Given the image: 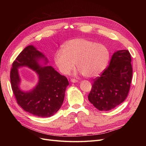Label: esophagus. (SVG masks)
I'll return each instance as SVG.
<instances>
[{"label": "esophagus", "instance_id": "obj_1", "mask_svg": "<svg viewBox=\"0 0 146 146\" xmlns=\"http://www.w3.org/2000/svg\"><path fill=\"white\" fill-rule=\"evenodd\" d=\"M70 82L72 83H77V82H78V80L75 78H71L70 79Z\"/></svg>", "mask_w": 146, "mask_h": 146}]
</instances>
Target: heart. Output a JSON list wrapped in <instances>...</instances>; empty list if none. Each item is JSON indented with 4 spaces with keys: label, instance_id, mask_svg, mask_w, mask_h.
<instances>
[{
    "label": "heart",
    "instance_id": "1",
    "mask_svg": "<svg viewBox=\"0 0 146 146\" xmlns=\"http://www.w3.org/2000/svg\"><path fill=\"white\" fill-rule=\"evenodd\" d=\"M110 53L105 46L85 38L71 39L65 42L62 50L54 55L55 63L61 72L67 74L75 67L88 78L98 76L107 66Z\"/></svg>",
    "mask_w": 146,
    "mask_h": 146
}]
</instances>
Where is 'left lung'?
<instances>
[{
  "label": "left lung",
  "mask_w": 146,
  "mask_h": 146,
  "mask_svg": "<svg viewBox=\"0 0 146 146\" xmlns=\"http://www.w3.org/2000/svg\"><path fill=\"white\" fill-rule=\"evenodd\" d=\"M132 73L129 50L114 52L108 67L94 80L88 100L100 111H109L115 108L127 97Z\"/></svg>",
  "instance_id": "left-lung-1"
}]
</instances>
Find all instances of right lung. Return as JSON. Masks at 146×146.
<instances>
[{"instance_id": "obj_1", "label": "right lung", "mask_w": 146, "mask_h": 146, "mask_svg": "<svg viewBox=\"0 0 146 146\" xmlns=\"http://www.w3.org/2000/svg\"><path fill=\"white\" fill-rule=\"evenodd\" d=\"M41 61L44 64L48 63L45 55L36 47H26L12 64L11 88L17 104L25 111L38 117H50L62 105L69 82L51 66H42ZM21 67H27L37 74L38 83L32 90L24 92L19 87L21 79L18 68Z\"/></svg>"}]
</instances>
